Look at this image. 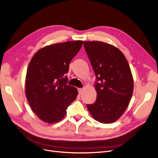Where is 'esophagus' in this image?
<instances>
[{"label": "esophagus", "instance_id": "1", "mask_svg": "<svg viewBox=\"0 0 158 158\" xmlns=\"http://www.w3.org/2000/svg\"><path fill=\"white\" fill-rule=\"evenodd\" d=\"M83 88H78V94L79 95H82V93H83Z\"/></svg>", "mask_w": 158, "mask_h": 158}]
</instances>
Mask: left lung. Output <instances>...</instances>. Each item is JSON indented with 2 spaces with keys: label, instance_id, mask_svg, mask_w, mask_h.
<instances>
[{
  "label": "left lung",
  "instance_id": "1",
  "mask_svg": "<svg viewBox=\"0 0 158 158\" xmlns=\"http://www.w3.org/2000/svg\"><path fill=\"white\" fill-rule=\"evenodd\" d=\"M96 82V101L87 105L92 117L99 123H111L125 111L132 98L134 80L130 66L116 47L102 41H85Z\"/></svg>",
  "mask_w": 158,
  "mask_h": 158
}]
</instances>
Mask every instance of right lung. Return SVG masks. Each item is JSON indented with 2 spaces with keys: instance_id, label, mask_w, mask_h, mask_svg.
<instances>
[{
  "instance_id": "add662e5",
  "label": "right lung",
  "mask_w": 158,
  "mask_h": 158,
  "mask_svg": "<svg viewBox=\"0 0 158 158\" xmlns=\"http://www.w3.org/2000/svg\"><path fill=\"white\" fill-rule=\"evenodd\" d=\"M83 41H66L45 46L33 55L27 69L25 92L38 118L49 124L58 123L78 94L67 85L69 64Z\"/></svg>"
}]
</instances>
